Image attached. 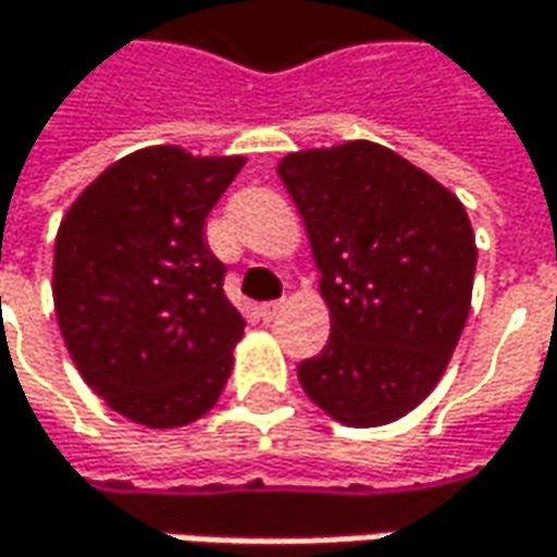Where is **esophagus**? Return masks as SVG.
Listing matches in <instances>:
<instances>
[{
    "label": "esophagus",
    "instance_id": "34e87169",
    "mask_svg": "<svg viewBox=\"0 0 557 557\" xmlns=\"http://www.w3.org/2000/svg\"><path fill=\"white\" fill-rule=\"evenodd\" d=\"M280 312H283V299H277V302H261V319L264 322H274Z\"/></svg>",
    "mask_w": 557,
    "mask_h": 557
}]
</instances>
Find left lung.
<instances>
[{
	"label": "left lung",
	"mask_w": 557,
	"mask_h": 557,
	"mask_svg": "<svg viewBox=\"0 0 557 557\" xmlns=\"http://www.w3.org/2000/svg\"><path fill=\"white\" fill-rule=\"evenodd\" d=\"M329 306L325 350L299 363L337 424L382 428L436 388L472 309L475 232L462 200L370 139L299 149L277 165Z\"/></svg>",
	"instance_id": "obj_1"
}]
</instances>
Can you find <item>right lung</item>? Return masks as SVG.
<instances>
[{"mask_svg":"<svg viewBox=\"0 0 557 557\" xmlns=\"http://www.w3.org/2000/svg\"><path fill=\"white\" fill-rule=\"evenodd\" d=\"M242 165L146 146L108 165L60 223L53 309L66 350L133 424H194L226 388L245 319L223 293L207 216Z\"/></svg>","mask_w":557,"mask_h":557,"instance_id":"1","label":"right lung"}]
</instances>
